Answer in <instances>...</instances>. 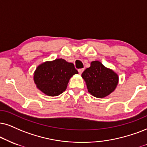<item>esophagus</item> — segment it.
<instances>
[{
  "mask_svg": "<svg viewBox=\"0 0 147 147\" xmlns=\"http://www.w3.org/2000/svg\"><path fill=\"white\" fill-rule=\"evenodd\" d=\"M84 68H82V69H78V72H79V74H82V72L84 71Z\"/></svg>",
  "mask_w": 147,
  "mask_h": 147,
  "instance_id": "esophagus-1",
  "label": "esophagus"
}]
</instances>
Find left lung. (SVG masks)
<instances>
[{"label": "left lung", "mask_w": 147, "mask_h": 147, "mask_svg": "<svg viewBox=\"0 0 147 147\" xmlns=\"http://www.w3.org/2000/svg\"><path fill=\"white\" fill-rule=\"evenodd\" d=\"M90 95L104 98L112 93L119 83V76L111 69L107 68L98 61H92L90 67L82 74Z\"/></svg>", "instance_id": "1"}]
</instances>
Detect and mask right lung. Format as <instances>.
<instances>
[{"label": "right lung", "instance_id": "right-lung-1", "mask_svg": "<svg viewBox=\"0 0 147 147\" xmlns=\"http://www.w3.org/2000/svg\"><path fill=\"white\" fill-rule=\"evenodd\" d=\"M78 74L73 63L57 59L38 65L33 79L37 88L43 93L55 97L66 90L69 79Z\"/></svg>", "mask_w": 147, "mask_h": 147}]
</instances>
